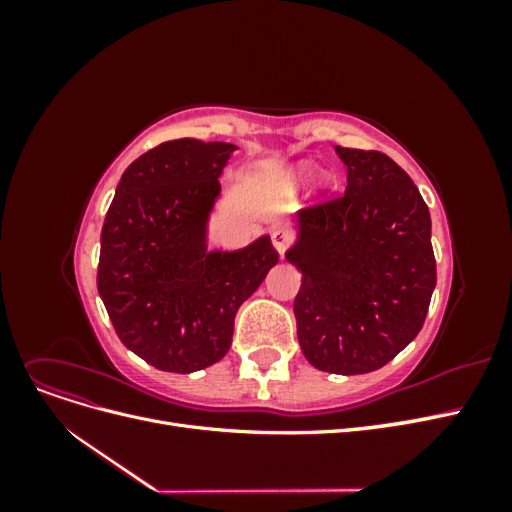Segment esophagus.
Returning <instances> with one entry per match:
<instances>
[{"label":"esophagus","instance_id":"esophagus-1","mask_svg":"<svg viewBox=\"0 0 512 512\" xmlns=\"http://www.w3.org/2000/svg\"><path fill=\"white\" fill-rule=\"evenodd\" d=\"M271 241H273V247L277 252H280L284 256V252L288 250V245L292 243V235L286 230V228H275L271 232Z\"/></svg>","mask_w":512,"mask_h":512}]
</instances>
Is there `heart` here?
Instances as JSON below:
<instances>
[{"label":"heart","mask_w":512,"mask_h":512,"mask_svg":"<svg viewBox=\"0 0 512 512\" xmlns=\"http://www.w3.org/2000/svg\"><path fill=\"white\" fill-rule=\"evenodd\" d=\"M305 175H307V170L301 168V170H299V177H305Z\"/></svg>","instance_id":"obj_1"}]
</instances>
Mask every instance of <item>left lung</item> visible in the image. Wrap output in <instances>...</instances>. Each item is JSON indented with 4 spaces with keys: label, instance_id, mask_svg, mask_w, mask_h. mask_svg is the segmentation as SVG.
Listing matches in <instances>:
<instances>
[{
    "label": "left lung",
    "instance_id": "8db88e82",
    "mask_svg": "<svg viewBox=\"0 0 512 512\" xmlns=\"http://www.w3.org/2000/svg\"><path fill=\"white\" fill-rule=\"evenodd\" d=\"M346 192L299 215L286 252L301 275L294 299L305 359L329 374H367L423 329L436 258L431 218L412 179L386 153L335 147Z\"/></svg>",
    "mask_w": 512,
    "mask_h": 512
}]
</instances>
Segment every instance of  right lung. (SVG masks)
Instances as JSON below:
<instances>
[{"label":"right lung","instance_id":"add662e5","mask_svg":"<svg viewBox=\"0 0 512 512\" xmlns=\"http://www.w3.org/2000/svg\"><path fill=\"white\" fill-rule=\"evenodd\" d=\"M235 149L196 138L149 149L121 175L104 218L98 292L123 346L162 371L218 363L237 309L280 260L269 237L207 252L218 177Z\"/></svg>","mask_w":512,"mask_h":512}]
</instances>
